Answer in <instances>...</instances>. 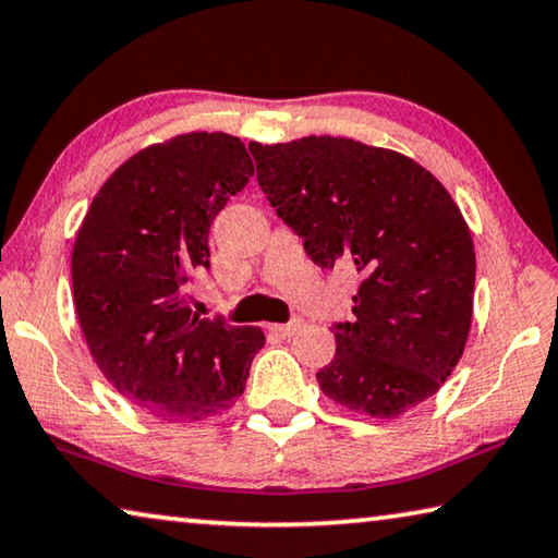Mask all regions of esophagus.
<instances>
[{
  "mask_svg": "<svg viewBox=\"0 0 558 558\" xmlns=\"http://www.w3.org/2000/svg\"><path fill=\"white\" fill-rule=\"evenodd\" d=\"M302 329V319H290L286 325H270V332L278 335V337H292L298 335Z\"/></svg>",
  "mask_w": 558,
  "mask_h": 558,
  "instance_id": "obj_1",
  "label": "esophagus"
}]
</instances>
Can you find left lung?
Instances as JSON below:
<instances>
[{"instance_id": "left-lung-1", "label": "left lung", "mask_w": 558, "mask_h": 558, "mask_svg": "<svg viewBox=\"0 0 558 558\" xmlns=\"http://www.w3.org/2000/svg\"><path fill=\"white\" fill-rule=\"evenodd\" d=\"M248 149L263 194L313 263L362 276L319 389L374 418L430 399L465 349L475 292L472 235L446 186L393 149L347 137Z\"/></svg>"}]
</instances>
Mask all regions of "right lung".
Returning a JSON list of instances; mask_svg holds the SVG:
<instances>
[{
  "mask_svg": "<svg viewBox=\"0 0 558 558\" xmlns=\"http://www.w3.org/2000/svg\"><path fill=\"white\" fill-rule=\"evenodd\" d=\"M253 177L239 137L189 132L120 165L83 219L73 302L93 359L116 391L165 421H202L239 399L258 327L192 313L186 282L209 268V229Z\"/></svg>",
  "mask_w": 558,
  "mask_h": 558,
  "instance_id": "obj_1",
  "label": "right lung"
}]
</instances>
